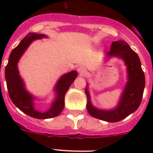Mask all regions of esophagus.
I'll list each match as a JSON object with an SVG mask.
<instances>
[{"label": "esophagus", "instance_id": "1", "mask_svg": "<svg viewBox=\"0 0 153 153\" xmlns=\"http://www.w3.org/2000/svg\"><path fill=\"white\" fill-rule=\"evenodd\" d=\"M77 71H78V73L80 74V75L83 76V75H86V68H85V67H79V68L77 69Z\"/></svg>", "mask_w": 153, "mask_h": 153}]
</instances>
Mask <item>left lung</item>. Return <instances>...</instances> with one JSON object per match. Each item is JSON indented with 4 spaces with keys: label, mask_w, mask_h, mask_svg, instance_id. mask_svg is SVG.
Wrapping results in <instances>:
<instances>
[{
    "label": "left lung",
    "mask_w": 153,
    "mask_h": 153,
    "mask_svg": "<svg viewBox=\"0 0 153 153\" xmlns=\"http://www.w3.org/2000/svg\"><path fill=\"white\" fill-rule=\"evenodd\" d=\"M105 60L117 57L123 61L126 67V82L117 106L112 109H102L93 106L91 102L89 84L86 86L87 111L94 118L109 123H116L123 120L134 113L139 108L145 88V75L141 67L140 57L129 44L124 40L112 43L110 51L105 54Z\"/></svg>",
    "instance_id": "8db88e82"
}]
</instances>
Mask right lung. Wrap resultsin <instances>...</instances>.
Masks as SVG:
<instances>
[{"label": "right lung", "instance_id": "obj_1", "mask_svg": "<svg viewBox=\"0 0 153 153\" xmlns=\"http://www.w3.org/2000/svg\"><path fill=\"white\" fill-rule=\"evenodd\" d=\"M47 37V35L41 33H28L11 51L5 68L7 87L12 102L25 114L40 120L53 118L60 114L64 108L65 94L77 76V72L76 70H72L62 75L54 86V99L49 109L42 112L35 108V102L40 100L27 90L24 79L20 75L18 63L21 56L34 40Z\"/></svg>", "mask_w": 153, "mask_h": 153}]
</instances>
